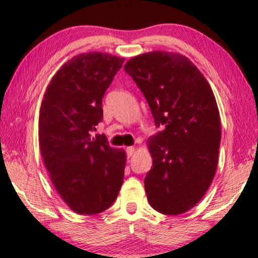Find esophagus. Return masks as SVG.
<instances>
[{
  "label": "esophagus",
  "mask_w": 258,
  "mask_h": 258,
  "mask_svg": "<svg viewBox=\"0 0 258 258\" xmlns=\"http://www.w3.org/2000/svg\"><path fill=\"white\" fill-rule=\"evenodd\" d=\"M134 151H135V148L134 147H128L127 149H126V154H127V157L133 156Z\"/></svg>",
  "instance_id": "esophagus-1"
}]
</instances>
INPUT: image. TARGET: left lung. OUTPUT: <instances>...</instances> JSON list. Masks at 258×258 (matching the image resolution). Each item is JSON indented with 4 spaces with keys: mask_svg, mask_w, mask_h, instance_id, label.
<instances>
[{
    "mask_svg": "<svg viewBox=\"0 0 258 258\" xmlns=\"http://www.w3.org/2000/svg\"><path fill=\"white\" fill-rule=\"evenodd\" d=\"M124 71L164 128L148 139V202L165 215L185 213L202 200L217 168L221 118L212 87L189 58L174 52L133 56Z\"/></svg>",
    "mask_w": 258,
    "mask_h": 258,
    "instance_id": "1",
    "label": "left lung"
}]
</instances>
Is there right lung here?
Instances as JSON below:
<instances>
[{"mask_svg": "<svg viewBox=\"0 0 258 258\" xmlns=\"http://www.w3.org/2000/svg\"><path fill=\"white\" fill-rule=\"evenodd\" d=\"M124 58L102 52L75 55L52 77L43 97L38 140L56 192L80 215L102 213L124 180L126 154L92 137L103 118L102 98Z\"/></svg>", "mask_w": 258, "mask_h": 258, "instance_id": "obj_1", "label": "right lung"}]
</instances>
